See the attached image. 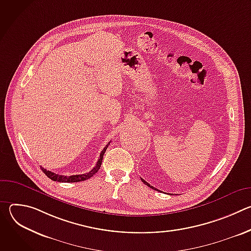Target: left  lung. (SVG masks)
Here are the masks:
<instances>
[{"label":"left lung","mask_w":251,"mask_h":251,"mask_svg":"<svg viewBox=\"0 0 251 251\" xmlns=\"http://www.w3.org/2000/svg\"><path fill=\"white\" fill-rule=\"evenodd\" d=\"M141 180H142V182H143V183H144V184H145V185H147V186H149V187H151V188H152V189H153V190H155V191H158V190H157V189H155V188H154V187H152V186H150V185H149V184H148V183H147V182H145V181H144V180H143V178H141Z\"/></svg>","instance_id":"8db88e82"}]
</instances>
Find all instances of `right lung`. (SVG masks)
Listing matches in <instances>:
<instances>
[{"mask_svg":"<svg viewBox=\"0 0 251 251\" xmlns=\"http://www.w3.org/2000/svg\"><path fill=\"white\" fill-rule=\"evenodd\" d=\"M110 142H111V141H110ZM110 142H109L108 144H107V145L104 147V149L101 151L100 157H99V159H98V161H97L95 167H94L90 172H88V173H85V174H82V175L62 176V175L54 174V173H52V172H50V171H48L47 169H44L43 167H41V168H42L43 172L47 175V176H49V177L50 178V180H52V181H54V182H60V183H77V182L85 181V180H87V178L93 176L98 172V170L100 169V166H101L102 160H103V155H104V153H105L107 147L109 146Z\"/></svg>","mask_w":251,"mask_h":251,"instance_id":"obj_1","label":"right lung"}]
</instances>
